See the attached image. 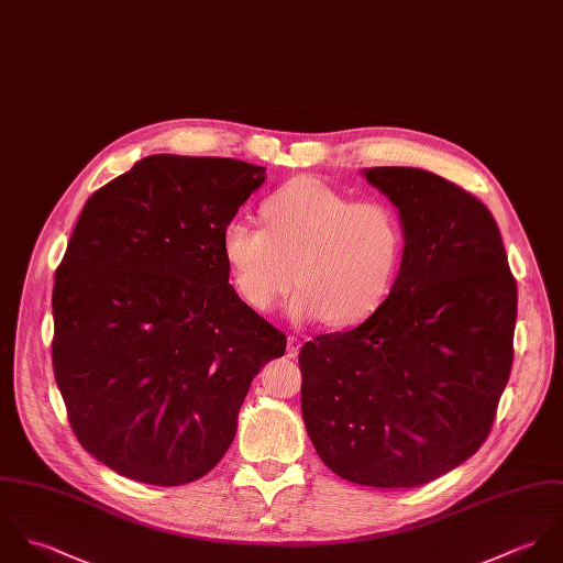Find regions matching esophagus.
Wrapping results in <instances>:
<instances>
[{
	"instance_id": "1",
	"label": "esophagus",
	"mask_w": 563,
	"mask_h": 563,
	"mask_svg": "<svg viewBox=\"0 0 563 563\" xmlns=\"http://www.w3.org/2000/svg\"><path fill=\"white\" fill-rule=\"evenodd\" d=\"M300 345H302V343H300V339L289 335V338H287V356H291V358H294V356L300 352Z\"/></svg>"
}]
</instances>
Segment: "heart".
Segmentation results:
<instances>
[{"mask_svg":"<svg viewBox=\"0 0 563 563\" xmlns=\"http://www.w3.org/2000/svg\"><path fill=\"white\" fill-rule=\"evenodd\" d=\"M263 222L234 218L222 230L232 287L252 311H269L296 283L287 307L294 322L347 329L391 294L405 228L389 205L354 202L313 178H296L263 202Z\"/></svg>","mask_w":563,"mask_h":563,"instance_id":"obj_1","label":"heart"}]
</instances>
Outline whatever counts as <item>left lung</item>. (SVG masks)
<instances>
[{
  "label": "left lung",
  "mask_w": 563,
  "mask_h": 563,
  "mask_svg": "<svg viewBox=\"0 0 563 563\" xmlns=\"http://www.w3.org/2000/svg\"><path fill=\"white\" fill-rule=\"evenodd\" d=\"M363 176L398 209L405 256L365 322L302 345V418L341 478L418 487L489 435L514 361L518 289L496 220L474 196L418 167Z\"/></svg>",
  "instance_id": "1"
}]
</instances>
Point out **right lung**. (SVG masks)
<instances>
[{"label": "right lung", "mask_w": 563, "mask_h": 563, "mask_svg": "<svg viewBox=\"0 0 563 563\" xmlns=\"http://www.w3.org/2000/svg\"><path fill=\"white\" fill-rule=\"evenodd\" d=\"M265 183L234 158L152 154L85 205L52 294L54 376L98 461L150 485L218 465L287 338L228 285L222 230Z\"/></svg>", "instance_id": "right-lung-1"}]
</instances>
